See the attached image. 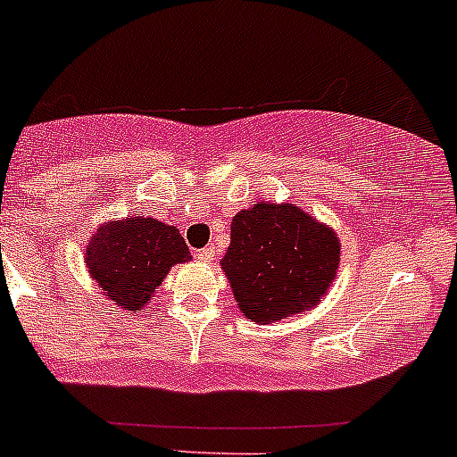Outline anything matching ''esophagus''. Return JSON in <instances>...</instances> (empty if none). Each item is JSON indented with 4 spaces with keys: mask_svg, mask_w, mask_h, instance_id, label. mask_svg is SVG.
I'll return each mask as SVG.
<instances>
[{
    "mask_svg": "<svg viewBox=\"0 0 457 457\" xmlns=\"http://www.w3.org/2000/svg\"><path fill=\"white\" fill-rule=\"evenodd\" d=\"M196 258H199V261H204V263H210V261L215 258V247L199 249V252H196Z\"/></svg>",
    "mask_w": 457,
    "mask_h": 457,
    "instance_id": "1",
    "label": "esophagus"
}]
</instances>
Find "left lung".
Masks as SVG:
<instances>
[{"label": "left lung", "mask_w": 457, "mask_h": 457, "mask_svg": "<svg viewBox=\"0 0 457 457\" xmlns=\"http://www.w3.org/2000/svg\"><path fill=\"white\" fill-rule=\"evenodd\" d=\"M337 233L295 204L258 201L231 221L221 270L249 320L268 325L316 306L337 277Z\"/></svg>", "instance_id": "obj_1"}]
</instances>
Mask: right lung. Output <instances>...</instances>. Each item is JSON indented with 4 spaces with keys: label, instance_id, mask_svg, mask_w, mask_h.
<instances>
[{
    "label": "right lung",
    "instance_id": "obj_1",
    "mask_svg": "<svg viewBox=\"0 0 457 457\" xmlns=\"http://www.w3.org/2000/svg\"><path fill=\"white\" fill-rule=\"evenodd\" d=\"M192 253L176 226L153 217L107 221L87 242V263L107 300L139 313L169 270L187 263Z\"/></svg>",
    "mask_w": 457,
    "mask_h": 457
}]
</instances>
